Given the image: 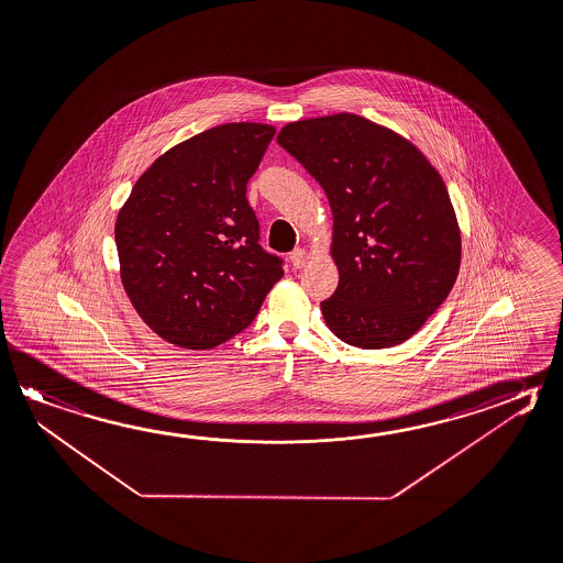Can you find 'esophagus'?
Instances as JSON below:
<instances>
[{
  "label": "esophagus",
  "mask_w": 563,
  "mask_h": 563,
  "mask_svg": "<svg viewBox=\"0 0 563 563\" xmlns=\"http://www.w3.org/2000/svg\"><path fill=\"white\" fill-rule=\"evenodd\" d=\"M288 258H290V264L295 268H302V266H307V263H309V254H307L305 249H295L292 253L288 254Z\"/></svg>",
  "instance_id": "esophagus-1"
}]
</instances>
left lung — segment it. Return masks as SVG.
I'll return each instance as SVG.
<instances>
[{
    "label": "left lung",
    "instance_id": "1",
    "mask_svg": "<svg viewBox=\"0 0 563 563\" xmlns=\"http://www.w3.org/2000/svg\"><path fill=\"white\" fill-rule=\"evenodd\" d=\"M276 142L333 210L339 287L321 302L327 327L361 349L413 336L460 273V224L441 174L409 140L356 114L290 122Z\"/></svg>",
    "mask_w": 563,
    "mask_h": 563
}]
</instances>
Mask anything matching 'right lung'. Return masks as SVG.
<instances>
[{
	"instance_id": "right-lung-1",
	"label": "right lung",
	"mask_w": 563,
	"mask_h": 563,
	"mask_svg": "<svg viewBox=\"0 0 563 563\" xmlns=\"http://www.w3.org/2000/svg\"><path fill=\"white\" fill-rule=\"evenodd\" d=\"M275 128L230 122L184 140L142 174L115 220L128 299L164 341L205 351L244 331L283 261L258 244L246 200Z\"/></svg>"
}]
</instances>
